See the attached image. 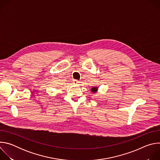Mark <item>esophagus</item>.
Returning <instances> with one entry per match:
<instances>
[{"label": "esophagus", "mask_w": 160, "mask_h": 160, "mask_svg": "<svg viewBox=\"0 0 160 160\" xmlns=\"http://www.w3.org/2000/svg\"><path fill=\"white\" fill-rule=\"evenodd\" d=\"M80 83V82L77 80H73V83L75 84V85H77V84H78Z\"/></svg>", "instance_id": "esophagus-1"}]
</instances>
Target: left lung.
<instances>
[{
    "label": "left lung",
    "instance_id": "8db88e82",
    "mask_svg": "<svg viewBox=\"0 0 160 160\" xmlns=\"http://www.w3.org/2000/svg\"><path fill=\"white\" fill-rule=\"evenodd\" d=\"M98 88L97 87H92V88H91V91H92V92L93 93H96L97 91H98Z\"/></svg>",
    "mask_w": 160,
    "mask_h": 160
}]
</instances>
